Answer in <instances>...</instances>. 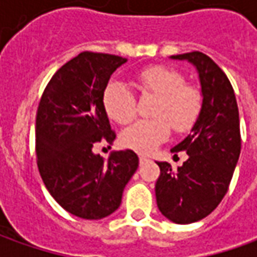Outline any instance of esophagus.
I'll list each match as a JSON object with an SVG mask.
<instances>
[{
    "mask_svg": "<svg viewBox=\"0 0 257 257\" xmlns=\"http://www.w3.org/2000/svg\"><path fill=\"white\" fill-rule=\"evenodd\" d=\"M139 159H140V163H142V164L147 163V162H150V159H149L147 156H144V154H142V156H140Z\"/></svg>",
    "mask_w": 257,
    "mask_h": 257,
    "instance_id": "esophagus-1",
    "label": "esophagus"
}]
</instances>
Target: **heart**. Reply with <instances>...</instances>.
I'll return each instance as SVG.
<instances>
[{
  "label": "heart",
  "instance_id": "heart-1",
  "mask_svg": "<svg viewBox=\"0 0 257 257\" xmlns=\"http://www.w3.org/2000/svg\"><path fill=\"white\" fill-rule=\"evenodd\" d=\"M142 94L157 97L152 108L154 118L139 120L121 133L124 147L139 153L154 152L170 136L186 133L199 120L203 108V93L199 87L186 84L184 75L166 65L147 67L136 75ZM103 104L110 118L120 124L132 121L137 113V98L132 88L121 81H110L103 93Z\"/></svg>",
  "mask_w": 257,
  "mask_h": 257
}]
</instances>
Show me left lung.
I'll list each match as a JSON object with an SVG mask.
<instances>
[{
	"label": "left lung",
	"instance_id": "obj_1",
	"mask_svg": "<svg viewBox=\"0 0 257 257\" xmlns=\"http://www.w3.org/2000/svg\"><path fill=\"white\" fill-rule=\"evenodd\" d=\"M172 58L187 60L197 68L203 108L192 133L172 149L174 156L187 153L182 167L173 170L166 162L157 163L156 200L164 217L189 224L209 216L227 193L240 156V123L232 84L210 57L192 51Z\"/></svg>",
	"mask_w": 257,
	"mask_h": 257
}]
</instances>
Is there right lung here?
Wrapping results in <instances>:
<instances>
[{
	"instance_id": "add662e5",
	"label": "right lung",
	"mask_w": 257,
	"mask_h": 257,
	"mask_svg": "<svg viewBox=\"0 0 257 257\" xmlns=\"http://www.w3.org/2000/svg\"><path fill=\"white\" fill-rule=\"evenodd\" d=\"M127 58L84 51L55 71L37 110V166L47 190L64 210L87 220L115 212L123 190L139 167L132 150L113 152L107 160L93 149L111 143L103 104L105 85Z\"/></svg>"
}]
</instances>
